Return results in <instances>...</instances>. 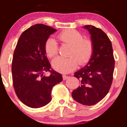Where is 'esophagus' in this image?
Wrapping results in <instances>:
<instances>
[{"instance_id": "1", "label": "esophagus", "mask_w": 127, "mask_h": 127, "mask_svg": "<svg viewBox=\"0 0 127 127\" xmlns=\"http://www.w3.org/2000/svg\"><path fill=\"white\" fill-rule=\"evenodd\" d=\"M68 78H69V77L67 76L64 75H63V80H66V79H68Z\"/></svg>"}]
</instances>
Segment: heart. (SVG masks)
<instances>
[{
	"instance_id": "1",
	"label": "heart",
	"mask_w": 127,
	"mask_h": 127,
	"mask_svg": "<svg viewBox=\"0 0 127 127\" xmlns=\"http://www.w3.org/2000/svg\"><path fill=\"white\" fill-rule=\"evenodd\" d=\"M62 42L69 45L72 49L69 53L70 57H57L52 60V67L57 72L68 73L76 68L79 63L80 65H85L91 59L94 51L91 40L84 39L81 33L75 30H67L62 32L58 36ZM45 52L49 58L57 55L58 45L55 39L49 38L45 44Z\"/></svg>"
}]
</instances>
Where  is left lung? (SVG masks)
Returning a JSON list of instances; mask_svg holds the SVG:
<instances>
[{
	"instance_id": "1",
	"label": "left lung",
	"mask_w": 127,
	"mask_h": 127,
	"mask_svg": "<svg viewBox=\"0 0 127 127\" xmlns=\"http://www.w3.org/2000/svg\"><path fill=\"white\" fill-rule=\"evenodd\" d=\"M91 35L94 51L91 59L84 67L75 73L81 85L72 93L73 98L86 106L95 104L107 95L111 87L115 67L112 43L100 29L84 26Z\"/></svg>"
}]
</instances>
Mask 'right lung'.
<instances>
[{"mask_svg":"<svg viewBox=\"0 0 127 127\" xmlns=\"http://www.w3.org/2000/svg\"><path fill=\"white\" fill-rule=\"evenodd\" d=\"M56 29L44 24L32 26L20 36L13 55L12 81L22 103L32 108L43 107L51 101L53 87L63 81L62 74L51 70L45 44ZM50 71L49 77L43 75Z\"/></svg>","mask_w":127,"mask_h":127,"instance_id":"1","label":"right lung"}]
</instances>
